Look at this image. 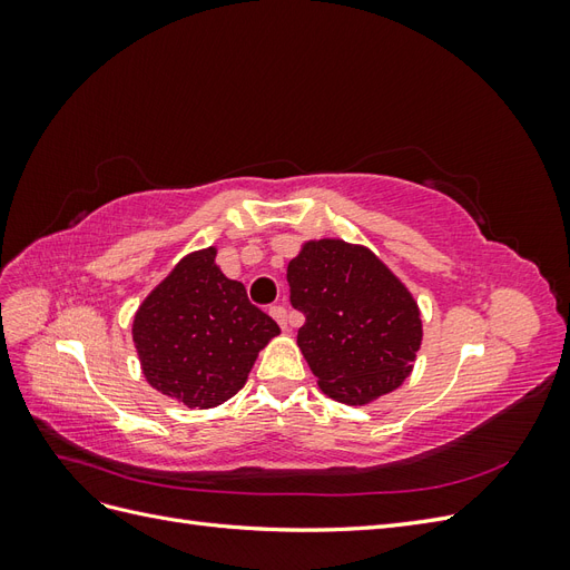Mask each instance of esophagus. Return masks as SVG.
Masks as SVG:
<instances>
[{
    "label": "esophagus",
    "instance_id": "1",
    "mask_svg": "<svg viewBox=\"0 0 570 570\" xmlns=\"http://www.w3.org/2000/svg\"><path fill=\"white\" fill-rule=\"evenodd\" d=\"M271 316L281 323L283 331H289V318H287L285 306H271Z\"/></svg>",
    "mask_w": 570,
    "mask_h": 570
}]
</instances>
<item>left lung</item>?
I'll return each mask as SVG.
<instances>
[{
  "instance_id": "8db88e82",
  "label": "left lung",
  "mask_w": 570,
  "mask_h": 570,
  "mask_svg": "<svg viewBox=\"0 0 570 570\" xmlns=\"http://www.w3.org/2000/svg\"><path fill=\"white\" fill-rule=\"evenodd\" d=\"M289 302L306 323L297 347L335 402L366 406L402 387L423 342L419 302L366 245L306 239L287 264Z\"/></svg>"
}]
</instances>
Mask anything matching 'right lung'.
Returning a JSON list of instances; mask_svg holds the SVG:
<instances>
[{
    "label": "right lung",
    "instance_id": "right-lung-1",
    "mask_svg": "<svg viewBox=\"0 0 570 570\" xmlns=\"http://www.w3.org/2000/svg\"><path fill=\"white\" fill-rule=\"evenodd\" d=\"M216 247L185 254L137 306L132 344L145 381L189 409H216L243 390L281 327L223 275Z\"/></svg>",
    "mask_w": 570,
    "mask_h": 570
}]
</instances>
